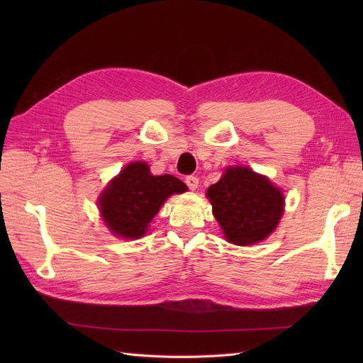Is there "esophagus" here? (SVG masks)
Listing matches in <instances>:
<instances>
[{
  "label": "esophagus",
  "mask_w": 363,
  "mask_h": 363,
  "mask_svg": "<svg viewBox=\"0 0 363 363\" xmlns=\"http://www.w3.org/2000/svg\"><path fill=\"white\" fill-rule=\"evenodd\" d=\"M186 184H187V187L190 190H196L198 189V184H199V179H198L196 176H187L186 177Z\"/></svg>",
  "instance_id": "34e87169"
}]
</instances>
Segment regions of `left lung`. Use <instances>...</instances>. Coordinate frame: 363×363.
<instances>
[{"instance_id": "1", "label": "left lung", "mask_w": 363, "mask_h": 363, "mask_svg": "<svg viewBox=\"0 0 363 363\" xmlns=\"http://www.w3.org/2000/svg\"><path fill=\"white\" fill-rule=\"evenodd\" d=\"M207 198L226 240L238 246L265 240L284 213L281 189L248 167H228L207 189Z\"/></svg>"}]
</instances>
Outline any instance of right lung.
<instances>
[{
  "label": "right lung",
  "instance_id": "right-lung-1",
  "mask_svg": "<svg viewBox=\"0 0 363 363\" xmlns=\"http://www.w3.org/2000/svg\"><path fill=\"white\" fill-rule=\"evenodd\" d=\"M187 191L181 179L152 176L146 162H130L107 184L98 199L99 212L115 237L140 238L168 196Z\"/></svg>",
  "mask_w": 363,
  "mask_h": 363
}]
</instances>
